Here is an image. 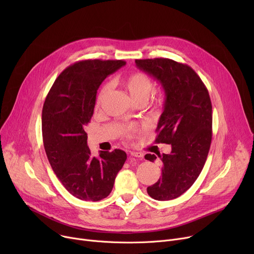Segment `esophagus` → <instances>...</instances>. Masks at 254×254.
<instances>
[{
	"label": "esophagus",
	"instance_id": "34e87169",
	"mask_svg": "<svg viewBox=\"0 0 254 254\" xmlns=\"http://www.w3.org/2000/svg\"><path fill=\"white\" fill-rule=\"evenodd\" d=\"M130 155L131 156H135V157H139V158H143V153H141V152H135V151H132V152H130Z\"/></svg>",
	"mask_w": 254,
	"mask_h": 254
}]
</instances>
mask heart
Here are the masks:
<instances>
[{"label": "heart", "mask_w": 254, "mask_h": 254, "mask_svg": "<svg viewBox=\"0 0 254 254\" xmlns=\"http://www.w3.org/2000/svg\"><path fill=\"white\" fill-rule=\"evenodd\" d=\"M123 85L126 87V89L129 93V96L135 102L141 101V100L147 101L153 88L151 79L147 75H145L141 72H134L125 77L123 79ZM110 88H111L110 83H106L100 88L96 99V104L98 106L103 102L106 96L108 95ZM140 130H141V127L139 126L128 125L123 128V135L127 140H131L139 134Z\"/></svg>", "instance_id": "heart-1"}]
</instances>
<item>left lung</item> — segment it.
Masks as SVG:
<instances>
[{"instance_id":"left-lung-1","label":"left lung","mask_w":254,"mask_h":254,"mask_svg":"<svg viewBox=\"0 0 254 254\" xmlns=\"http://www.w3.org/2000/svg\"><path fill=\"white\" fill-rule=\"evenodd\" d=\"M138 68L161 82L166 101L156 143L172 145L159 154L162 176L147 188L157 201L176 198L194 183L204 168L212 140V104L207 87L190 65L170 59L136 60ZM145 158L154 162V154Z\"/></svg>"}]
</instances>
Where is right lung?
Instances as JSON below:
<instances>
[{"label":"right lung","mask_w":254,"mask_h":254,"mask_svg":"<svg viewBox=\"0 0 254 254\" xmlns=\"http://www.w3.org/2000/svg\"><path fill=\"white\" fill-rule=\"evenodd\" d=\"M125 64L122 60L77 62L60 74L44 102L42 135L49 164L64 189L82 201L108 196L127 159L120 149L92 157L85 131L99 86Z\"/></svg>","instance_id":"obj_1"}]
</instances>
